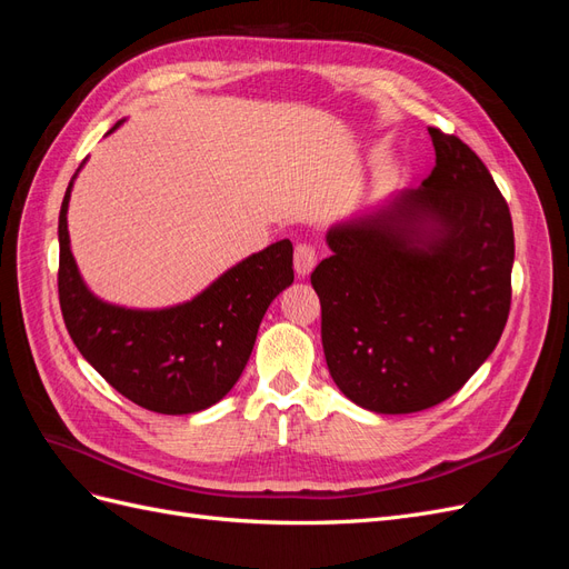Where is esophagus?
<instances>
[{"label": "esophagus", "instance_id": "34e87169", "mask_svg": "<svg viewBox=\"0 0 569 569\" xmlns=\"http://www.w3.org/2000/svg\"><path fill=\"white\" fill-rule=\"evenodd\" d=\"M316 261H318L316 247L311 242H299L297 249H295V270H297L299 278H306V274L313 270Z\"/></svg>", "mask_w": 569, "mask_h": 569}]
</instances>
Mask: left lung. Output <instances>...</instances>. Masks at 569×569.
I'll list each match as a JSON object with an SVG mask.
<instances>
[{
	"instance_id": "1",
	"label": "left lung",
	"mask_w": 569,
	"mask_h": 569,
	"mask_svg": "<svg viewBox=\"0 0 569 569\" xmlns=\"http://www.w3.org/2000/svg\"><path fill=\"white\" fill-rule=\"evenodd\" d=\"M429 137L437 163L422 187L330 230L332 256L311 272L335 385L391 416L453 396L496 349L510 313L508 201L456 134L429 128ZM427 219L436 232L422 243Z\"/></svg>"
}]
</instances>
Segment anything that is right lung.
Returning <instances> with one entry per match:
<instances>
[{
  "label": "right lung",
  "instance_id": "1",
  "mask_svg": "<svg viewBox=\"0 0 569 569\" xmlns=\"http://www.w3.org/2000/svg\"><path fill=\"white\" fill-rule=\"evenodd\" d=\"M59 213V303L78 351L104 380L163 416L218 403L242 375L270 301L295 282L289 239L249 256L192 301L166 311H130L94 299L82 284Z\"/></svg>",
  "mask_w": 569,
  "mask_h": 569
}]
</instances>
